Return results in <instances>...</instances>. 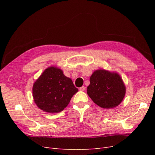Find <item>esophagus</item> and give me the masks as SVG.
I'll return each instance as SVG.
<instances>
[{
	"label": "esophagus",
	"instance_id": "34e87169",
	"mask_svg": "<svg viewBox=\"0 0 155 155\" xmlns=\"http://www.w3.org/2000/svg\"><path fill=\"white\" fill-rule=\"evenodd\" d=\"M85 87H81L79 88V91H85Z\"/></svg>",
	"mask_w": 155,
	"mask_h": 155
}]
</instances>
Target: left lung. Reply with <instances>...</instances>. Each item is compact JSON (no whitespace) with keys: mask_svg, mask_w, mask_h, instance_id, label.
Returning <instances> with one entry per match:
<instances>
[{"mask_svg":"<svg viewBox=\"0 0 155 155\" xmlns=\"http://www.w3.org/2000/svg\"><path fill=\"white\" fill-rule=\"evenodd\" d=\"M126 88L117 72L98 69L90 78L87 94L96 105L104 109H112L119 105L125 95Z\"/></svg>","mask_w":155,"mask_h":155,"instance_id":"obj_1","label":"left lung"}]
</instances>
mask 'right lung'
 <instances>
[{"instance_id": "obj_1", "label": "right lung", "mask_w": 155, "mask_h": 155, "mask_svg": "<svg viewBox=\"0 0 155 155\" xmlns=\"http://www.w3.org/2000/svg\"><path fill=\"white\" fill-rule=\"evenodd\" d=\"M78 91L72 79L55 67L46 68L34 83L33 97L40 109L48 113H58L66 108Z\"/></svg>"}]
</instances>
